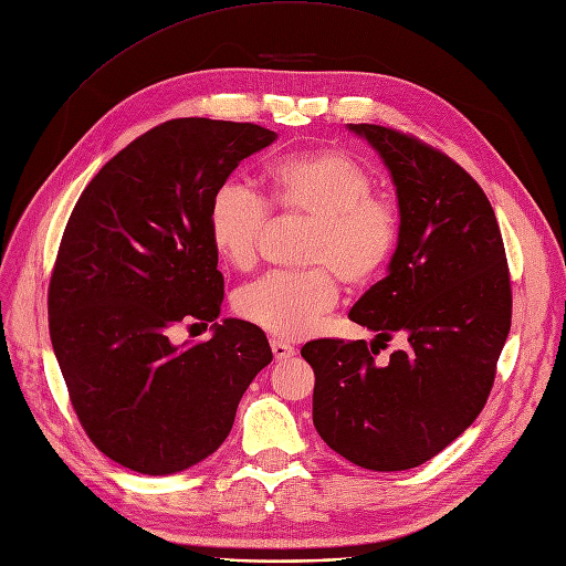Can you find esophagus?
Returning <instances> with one entry per match:
<instances>
[{
	"mask_svg": "<svg viewBox=\"0 0 566 566\" xmlns=\"http://www.w3.org/2000/svg\"><path fill=\"white\" fill-rule=\"evenodd\" d=\"M272 353H274V357L281 361V359H290V357H294V347L290 345V343H283V340H272Z\"/></svg>",
	"mask_w": 566,
	"mask_h": 566,
	"instance_id": "esophagus-1",
	"label": "esophagus"
}]
</instances>
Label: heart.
I'll list each match as a JSON object with an SVG mask.
<instances>
[{"label":"heart","instance_id":"1","mask_svg":"<svg viewBox=\"0 0 566 566\" xmlns=\"http://www.w3.org/2000/svg\"><path fill=\"white\" fill-rule=\"evenodd\" d=\"M269 207L306 221L297 241L302 272H274L234 294V313L274 338L311 336L338 304V282L364 290L394 260L402 211L394 196L373 191V175L340 149L276 158L266 168ZM264 198L241 181H226L209 205V237L219 258L247 272L269 230Z\"/></svg>","mask_w":566,"mask_h":566}]
</instances>
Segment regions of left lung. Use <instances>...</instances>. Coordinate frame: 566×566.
Returning <instances> with one entry per match:
<instances>
[{"mask_svg": "<svg viewBox=\"0 0 566 566\" xmlns=\"http://www.w3.org/2000/svg\"><path fill=\"white\" fill-rule=\"evenodd\" d=\"M380 151L402 211L389 274L349 319L366 340L317 338L302 347L315 373L313 423L349 463L375 472L433 459L479 417L511 329V281L495 211L444 151L410 133L349 124ZM398 331L409 347L374 366V343Z\"/></svg>", "mask_w": 566, "mask_h": 566, "instance_id": "8db88e82", "label": "left lung"}]
</instances>
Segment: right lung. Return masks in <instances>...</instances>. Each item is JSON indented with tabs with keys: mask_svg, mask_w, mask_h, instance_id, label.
<instances>
[{
	"mask_svg": "<svg viewBox=\"0 0 566 566\" xmlns=\"http://www.w3.org/2000/svg\"><path fill=\"white\" fill-rule=\"evenodd\" d=\"M274 140L249 122H164L107 160L71 211L48 287L50 340L80 426L133 472L172 474L217 451L272 361L244 319L186 347L170 332L219 317L209 205L239 160Z\"/></svg>",
	"mask_w": 566,
	"mask_h": 566,
	"instance_id": "1",
	"label": "right lung"
}]
</instances>
